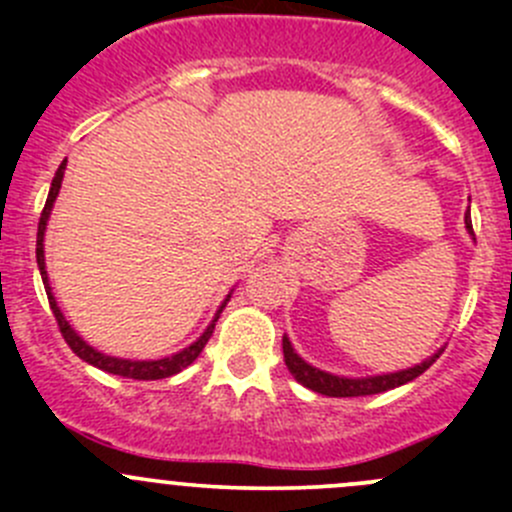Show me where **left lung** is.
Listing matches in <instances>:
<instances>
[{
	"mask_svg": "<svg viewBox=\"0 0 512 512\" xmlns=\"http://www.w3.org/2000/svg\"><path fill=\"white\" fill-rule=\"evenodd\" d=\"M466 230L468 235H473L471 220L466 215ZM282 352H285V364L289 369V374L299 381L307 389L317 391L322 396H334V399H349V396H371V394H381V391L396 389V386H404L409 381H414L416 376H421L433 361L438 359L443 352V347L438 352H433L431 356L421 361V364L409 366V369H399V371H389V374H371V376H342V374H332V371H324L319 366H312L307 359L297 354V349L292 347L289 337L285 334L282 337Z\"/></svg>",
	"mask_w": 512,
	"mask_h": 512,
	"instance_id": "left-lung-1",
	"label": "left lung"
}]
</instances>
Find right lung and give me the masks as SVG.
I'll list each match as a JSON object with an SVG mask.
<instances>
[{"label":"right lung","mask_w":512,"mask_h":512,"mask_svg":"<svg viewBox=\"0 0 512 512\" xmlns=\"http://www.w3.org/2000/svg\"><path fill=\"white\" fill-rule=\"evenodd\" d=\"M64 170H66V160L59 165V170H56L54 180H51L49 198H46L44 210H41L39 232H36V265H39L41 282H44L46 297H49V304H51V312H54L56 322H59V329H61V334H64L66 344H69L71 352L79 356V359H84L86 364L96 366V369H101V371H108V374L126 376V379L156 381V379H168V376L178 374V371H183L185 366L193 364V361L200 356V352H203V347H205V344H208V339L213 337V329H215V322H218L220 312H223V309L227 307V302H230V297H232V292H235V289H230V292L225 294V299H223V302H220L218 312H215V317L210 319V324H208V327H205V332L200 334V337L195 339L193 344H188V347H185V349H180V352H175V354H170V356H160V359H123V356H111V354L98 352L96 347H91V344L86 342V339L81 337V334L76 332L74 327H71L69 319L64 317L61 307H59V304H56L54 292H51L49 272H46L44 235H46V225H49V218H51V210H54L56 198H59L61 180H64Z\"/></svg>","instance_id":"obj_1"}]
</instances>
